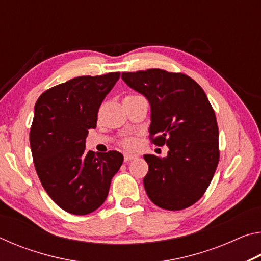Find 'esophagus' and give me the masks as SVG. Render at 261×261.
I'll list each match as a JSON object with an SVG mask.
<instances>
[{"label":"esophagus","mask_w":261,"mask_h":261,"mask_svg":"<svg viewBox=\"0 0 261 261\" xmlns=\"http://www.w3.org/2000/svg\"><path fill=\"white\" fill-rule=\"evenodd\" d=\"M138 156L135 155V154H124V161L127 162V161H131V160H135V159H137Z\"/></svg>","instance_id":"esophagus-1"}]
</instances>
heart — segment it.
I'll return each instance as SVG.
<instances>
[{
	"label": "heart",
	"mask_w": 261,
	"mask_h": 261,
	"mask_svg": "<svg viewBox=\"0 0 261 261\" xmlns=\"http://www.w3.org/2000/svg\"><path fill=\"white\" fill-rule=\"evenodd\" d=\"M132 96H137V95H126L125 98H132ZM124 98V99H125ZM121 145L122 147H124L125 149H132L136 147L137 141L135 138H131V137H127V138H123L121 140Z\"/></svg>",
	"instance_id": "b5f03b06"
}]
</instances>
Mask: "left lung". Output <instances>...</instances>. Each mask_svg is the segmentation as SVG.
<instances>
[{
	"label": "left lung",
	"mask_w": 261,
	"mask_h": 261,
	"mask_svg": "<svg viewBox=\"0 0 261 261\" xmlns=\"http://www.w3.org/2000/svg\"><path fill=\"white\" fill-rule=\"evenodd\" d=\"M122 78L151 103L149 139L169 147L166 158L144 155L148 198L163 210L188 208L204 196L219 163L213 107L199 84L184 73L148 69L123 72Z\"/></svg>",
	"instance_id": "obj_1"
}]
</instances>
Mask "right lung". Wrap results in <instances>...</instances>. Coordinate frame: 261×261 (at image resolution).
<instances>
[{
	"mask_svg": "<svg viewBox=\"0 0 261 261\" xmlns=\"http://www.w3.org/2000/svg\"><path fill=\"white\" fill-rule=\"evenodd\" d=\"M120 74L70 79L43 92L35 103L30 130L35 170L48 196L68 213L86 215L99 208L123 163L120 152L94 154L85 146Z\"/></svg>",
	"mask_w": 261,
	"mask_h": 261,
	"instance_id": "right-lung-1",
	"label": "right lung"
}]
</instances>
